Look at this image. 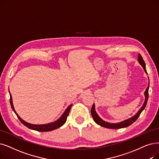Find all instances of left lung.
Segmentation results:
<instances>
[{"instance_id": "8db88e82", "label": "left lung", "mask_w": 159, "mask_h": 159, "mask_svg": "<svg viewBox=\"0 0 159 159\" xmlns=\"http://www.w3.org/2000/svg\"><path fill=\"white\" fill-rule=\"evenodd\" d=\"M138 62L140 64V65L143 67L144 71L146 74L147 73V70H146V68H145V63L142 58V57L140 54H138ZM149 78V77H148ZM149 85L148 87H147V89H145V91L144 93V95H145V101L142 105V106L141 107V108L138 110V111L135 114L134 116H132V117H130L127 119L124 120L123 121H120L119 123H108L106 122L105 120L102 119L97 114V113L95 111V105L94 104H93V106H92V108L91 110V115L92 117L94 120V122L96 123L97 124H98V125H100L101 126H103V127L107 128V129H122V128H125L127 127V126H130L131 124H132L134 122H135L136 119L139 117V115H140L142 111L145 109V106L147 104L148 102V97H149Z\"/></svg>"}]
</instances>
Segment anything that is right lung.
Here are the masks:
<instances>
[{
  "label": "right lung",
  "mask_w": 159,
  "mask_h": 159,
  "mask_svg": "<svg viewBox=\"0 0 159 159\" xmlns=\"http://www.w3.org/2000/svg\"><path fill=\"white\" fill-rule=\"evenodd\" d=\"M9 93H10V105L12 110L14 111V113L16 114L17 117H18V119H20V121L21 122L22 124H23L25 126H26L27 127H28L30 129L32 130H34L36 131H39V132H48V131H52L53 130H55L57 129H58L59 127H61V126H62L64 125L66 122L67 117L68 116V114L70 113V110L71 107L72 106V104L70 105L66 109V110L64 111L62 114V116L57 119L55 121H53L52 123H49L48 124H44V125H33V124H30L29 123L25 121L23 119H22L20 116H18V114L16 113L15 109H14V107L13 105V102H12V98H11V95L9 91Z\"/></svg>",
  "instance_id": "add662e5"
}]
</instances>
